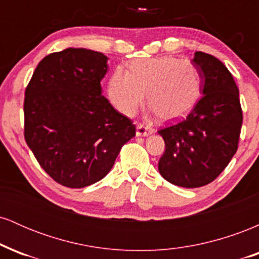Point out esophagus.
Segmentation results:
<instances>
[{"label": "esophagus", "mask_w": 259, "mask_h": 259, "mask_svg": "<svg viewBox=\"0 0 259 259\" xmlns=\"http://www.w3.org/2000/svg\"><path fill=\"white\" fill-rule=\"evenodd\" d=\"M154 133L153 127H151L150 125H146V124H138L136 126V136H148L151 134Z\"/></svg>", "instance_id": "34e87169"}]
</instances>
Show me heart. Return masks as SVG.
<instances>
[{
  "label": "heart",
  "instance_id": "1",
  "mask_svg": "<svg viewBox=\"0 0 259 259\" xmlns=\"http://www.w3.org/2000/svg\"><path fill=\"white\" fill-rule=\"evenodd\" d=\"M129 72L118 67L108 82V96L118 111L132 115L147 101L162 120L187 114L201 95L202 76L197 65L173 56L136 59Z\"/></svg>",
  "mask_w": 259,
  "mask_h": 259
}]
</instances>
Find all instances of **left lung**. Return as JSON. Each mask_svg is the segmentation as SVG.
Returning a JSON list of instances; mask_svg holds the SVG:
<instances>
[{
  "label": "left lung",
  "mask_w": 259,
  "mask_h": 259,
  "mask_svg": "<svg viewBox=\"0 0 259 259\" xmlns=\"http://www.w3.org/2000/svg\"><path fill=\"white\" fill-rule=\"evenodd\" d=\"M192 63L200 69L203 96L185 119L158 132L165 142L160 175L189 189L212 183L224 170L236 153L242 125L239 89L228 68L200 51Z\"/></svg>",
  "instance_id": "left-lung-1"
}]
</instances>
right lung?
<instances>
[{
    "label": "right lung",
    "instance_id": "add662e5",
    "mask_svg": "<svg viewBox=\"0 0 259 259\" xmlns=\"http://www.w3.org/2000/svg\"><path fill=\"white\" fill-rule=\"evenodd\" d=\"M108 57L86 49L46 56L25 89L24 138L38 164L61 185L80 189L109 173L136 134L102 96Z\"/></svg>",
    "mask_w": 259,
    "mask_h": 259
}]
</instances>
